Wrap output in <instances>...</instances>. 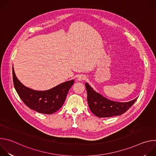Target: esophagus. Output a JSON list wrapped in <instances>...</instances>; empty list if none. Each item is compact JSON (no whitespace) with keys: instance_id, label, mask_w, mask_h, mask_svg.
<instances>
[{"instance_id":"esophagus-1","label":"esophagus","mask_w":156,"mask_h":156,"mask_svg":"<svg viewBox=\"0 0 156 156\" xmlns=\"http://www.w3.org/2000/svg\"><path fill=\"white\" fill-rule=\"evenodd\" d=\"M77 80L79 81H84V80H86V77L84 75H80L78 78H77Z\"/></svg>"}]
</instances>
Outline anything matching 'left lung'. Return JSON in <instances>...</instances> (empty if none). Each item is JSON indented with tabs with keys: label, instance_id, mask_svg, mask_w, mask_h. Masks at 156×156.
<instances>
[{
	"label": "left lung",
	"instance_id": "8db88e82",
	"mask_svg": "<svg viewBox=\"0 0 156 156\" xmlns=\"http://www.w3.org/2000/svg\"><path fill=\"white\" fill-rule=\"evenodd\" d=\"M87 91V101L91 112L100 118L120 115L127 111L135 102L138 98L127 102L110 101L96 93L90 85L85 83Z\"/></svg>",
	"mask_w": 156,
	"mask_h": 156
}]
</instances>
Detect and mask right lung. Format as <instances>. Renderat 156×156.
<instances>
[{"instance_id":"right-lung-1","label":"right lung","mask_w":156,"mask_h":156,"mask_svg":"<svg viewBox=\"0 0 156 156\" xmlns=\"http://www.w3.org/2000/svg\"><path fill=\"white\" fill-rule=\"evenodd\" d=\"M13 81L20 99L29 108L44 114H52L63 105L67 93L74 83L70 80L61 83L47 91H35L22 84L12 69Z\"/></svg>"}]
</instances>
